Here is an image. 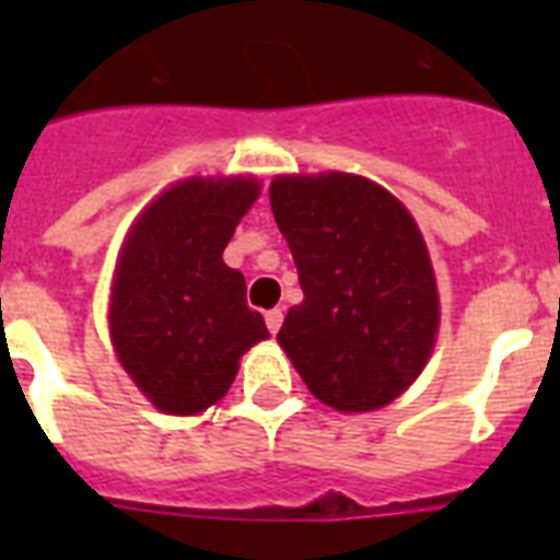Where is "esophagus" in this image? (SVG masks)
Returning <instances> with one entry per match:
<instances>
[{"label": "esophagus", "instance_id": "34e87169", "mask_svg": "<svg viewBox=\"0 0 560 560\" xmlns=\"http://www.w3.org/2000/svg\"><path fill=\"white\" fill-rule=\"evenodd\" d=\"M264 323H267L270 334H279L281 323H284V311H281V307H272V311H267V314H264Z\"/></svg>", "mask_w": 560, "mask_h": 560}]
</instances>
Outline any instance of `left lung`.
<instances>
[{
  "label": "left lung",
  "instance_id": "8db88e82",
  "mask_svg": "<svg viewBox=\"0 0 560 560\" xmlns=\"http://www.w3.org/2000/svg\"><path fill=\"white\" fill-rule=\"evenodd\" d=\"M270 209L302 284L279 346L337 412H374L418 381L442 323L430 249L409 209L346 171L279 174Z\"/></svg>",
  "mask_w": 560,
  "mask_h": 560
}]
</instances>
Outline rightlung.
<instances>
[{
	"label": "right lung",
	"instance_id": "add662e5",
	"mask_svg": "<svg viewBox=\"0 0 560 560\" xmlns=\"http://www.w3.org/2000/svg\"><path fill=\"white\" fill-rule=\"evenodd\" d=\"M261 194L253 174L171 183L127 229L109 281L107 328L118 363L165 416H200L270 337L246 305L223 249Z\"/></svg>",
	"mask_w": 560,
	"mask_h": 560
}]
</instances>
